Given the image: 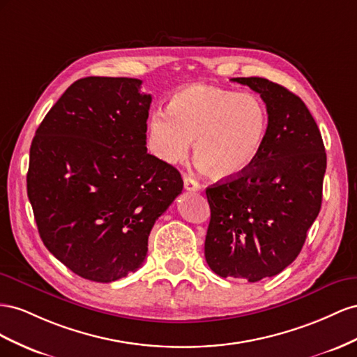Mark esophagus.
Returning <instances> with one entry per match:
<instances>
[{
  "instance_id": "1",
  "label": "esophagus",
  "mask_w": 357,
  "mask_h": 357,
  "mask_svg": "<svg viewBox=\"0 0 357 357\" xmlns=\"http://www.w3.org/2000/svg\"><path fill=\"white\" fill-rule=\"evenodd\" d=\"M184 188L187 190V191H200V184L199 182L195 179V178H191V176H184Z\"/></svg>"
}]
</instances>
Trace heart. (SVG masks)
Listing matches in <instances>:
<instances>
[{
  "label": "heart",
  "instance_id": "b5f03b06",
  "mask_svg": "<svg viewBox=\"0 0 357 357\" xmlns=\"http://www.w3.org/2000/svg\"><path fill=\"white\" fill-rule=\"evenodd\" d=\"M167 111L149 116V144L165 161L184 160L195 140V160L211 176L230 179L260 155L269 131V110L251 93L212 85L182 86Z\"/></svg>",
  "mask_w": 357,
  "mask_h": 357
}]
</instances>
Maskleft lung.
<instances>
[{
  "label": "left lung",
  "instance_id": "left-lung-1",
  "mask_svg": "<svg viewBox=\"0 0 357 357\" xmlns=\"http://www.w3.org/2000/svg\"><path fill=\"white\" fill-rule=\"evenodd\" d=\"M260 94L269 131L259 158L239 176L206 188L209 268L222 278L256 282L299 256L321 208L326 152L303 101L263 77H235Z\"/></svg>",
  "mask_w": 357,
  "mask_h": 357
}]
</instances>
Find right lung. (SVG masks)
<instances>
[{"label":"right lung","instance_id":"1","mask_svg":"<svg viewBox=\"0 0 357 357\" xmlns=\"http://www.w3.org/2000/svg\"><path fill=\"white\" fill-rule=\"evenodd\" d=\"M140 85L131 77L76 80L29 149L26 191L40 238L89 281L137 271L152 226L184 187L175 167L148 154L152 97Z\"/></svg>","mask_w":357,"mask_h":357}]
</instances>
